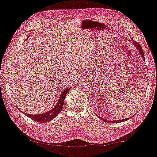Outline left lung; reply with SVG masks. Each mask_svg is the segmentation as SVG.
Masks as SVG:
<instances>
[{
  "instance_id": "1",
  "label": "left lung",
  "mask_w": 157,
  "mask_h": 157,
  "mask_svg": "<svg viewBox=\"0 0 157 157\" xmlns=\"http://www.w3.org/2000/svg\"><path fill=\"white\" fill-rule=\"evenodd\" d=\"M133 44H135L136 45V48H137V50L139 51V52L140 53V54H141V56H142L143 58H144V52H143V50H142V47H141V46L138 44H137L136 42H133ZM133 116H131V118H132L133 117ZM98 117H99V116H98ZM131 118H126V119H123V120H119V121H106V120H103V118H101V117H99V118L100 119H101V120H103V121H105V122H112V123H118V122H124V121H127V120H129Z\"/></svg>"
}]
</instances>
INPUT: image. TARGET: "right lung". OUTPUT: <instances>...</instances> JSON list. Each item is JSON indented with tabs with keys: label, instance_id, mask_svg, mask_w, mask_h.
I'll list each match as a JSON object with an SVG mask.
<instances>
[{
	"label": "right lung",
	"instance_id": "right-lung-1",
	"mask_svg": "<svg viewBox=\"0 0 157 157\" xmlns=\"http://www.w3.org/2000/svg\"><path fill=\"white\" fill-rule=\"evenodd\" d=\"M71 89V87L66 88L65 90H63L62 94H60V99L58 100V102L56 104V105L55 106L53 109L50 110L45 113H41V114H30V113H24L22 111H21V112H22L24 114H25L28 117L30 118V119L33 120V121L39 122H48L50 121H52V119H54L56 116L60 113V112L62 110L63 105H64V97H65L66 94L67 93V92L69 91Z\"/></svg>",
	"mask_w": 157,
	"mask_h": 157
}]
</instances>
